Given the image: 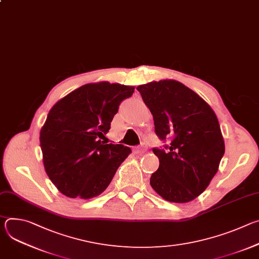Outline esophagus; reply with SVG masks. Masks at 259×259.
I'll return each mask as SVG.
<instances>
[{
    "label": "esophagus",
    "instance_id": "esophagus-1",
    "mask_svg": "<svg viewBox=\"0 0 259 259\" xmlns=\"http://www.w3.org/2000/svg\"><path fill=\"white\" fill-rule=\"evenodd\" d=\"M135 154H143V153H145L146 151H147V146H146V144L145 143H141L139 146H137V147H135Z\"/></svg>",
    "mask_w": 259,
    "mask_h": 259
}]
</instances>
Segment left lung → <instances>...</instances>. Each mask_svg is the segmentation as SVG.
<instances>
[{"mask_svg": "<svg viewBox=\"0 0 259 259\" xmlns=\"http://www.w3.org/2000/svg\"><path fill=\"white\" fill-rule=\"evenodd\" d=\"M136 89L151 110L158 137L171 140L164 149H153L160 165L151 186L169 202H191L207 189L225 155L217 117L202 97L180 82L162 80Z\"/></svg>", "mask_w": 259, "mask_h": 259, "instance_id": "left-lung-1", "label": "left lung"}]
</instances>
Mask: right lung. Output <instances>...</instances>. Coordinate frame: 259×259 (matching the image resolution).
<instances>
[{
	"instance_id": "obj_1",
	"label": "right lung",
	"mask_w": 259,
	"mask_h": 259,
	"mask_svg": "<svg viewBox=\"0 0 259 259\" xmlns=\"http://www.w3.org/2000/svg\"><path fill=\"white\" fill-rule=\"evenodd\" d=\"M133 92L134 87L117 83L86 84L50 109L40 144L46 173L61 194L87 200L108 187L131 149L100 138Z\"/></svg>"
}]
</instances>
